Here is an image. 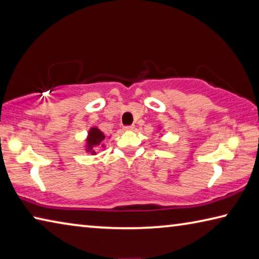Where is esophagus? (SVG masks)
Segmentation results:
<instances>
[{
  "label": "esophagus",
  "instance_id": "34e87169",
  "mask_svg": "<svg viewBox=\"0 0 259 259\" xmlns=\"http://www.w3.org/2000/svg\"><path fill=\"white\" fill-rule=\"evenodd\" d=\"M134 128H135L134 125H125L124 128H123V130H125V131H131V130H134Z\"/></svg>",
  "mask_w": 259,
  "mask_h": 259
}]
</instances>
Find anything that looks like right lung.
I'll return each mask as SVG.
<instances>
[{
	"label": "right lung",
	"instance_id": "add662e5",
	"mask_svg": "<svg viewBox=\"0 0 259 259\" xmlns=\"http://www.w3.org/2000/svg\"><path fill=\"white\" fill-rule=\"evenodd\" d=\"M105 139V135L98 128H91L89 130L87 138V152H90L91 154H96L94 150L95 146H98L100 143Z\"/></svg>",
	"mask_w": 259,
	"mask_h": 259
}]
</instances>
